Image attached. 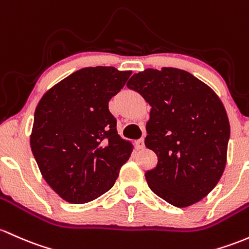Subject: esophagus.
I'll return each instance as SVG.
<instances>
[{
  "label": "esophagus",
  "mask_w": 249,
  "mask_h": 249,
  "mask_svg": "<svg viewBox=\"0 0 249 249\" xmlns=\"http://www.w3.org/2000/svg\"><path fill=\"white\" fill-rule=\"evenodd\" d=\"M136 145H137V149H139V150H142V149H144V139H138L137 142H136Z\"/></svg>",
  "instance_id": "obj_1"
}]
</instances>
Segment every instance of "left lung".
<instances>
[{
  "mask_svg": "<svg viewBox=\"0 0 249 249\" xmlns=\"http://www.w3.org/2000/svg\"><path fill=\"white\" fill-rule=\"evenodd\" d=\"M126 86L151 106L145 146L158 162L145 173L149 188L178 208L201 201L226 166L231 126L220 98L196 76L173 67L147 68Z\"/></svg>",
  "mask_w": 249,
  "mask_h": 249,
  "instance_id": "obj_1",
  "label": "left lung"
}]
</instances>
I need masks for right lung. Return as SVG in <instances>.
I'll use <instances>...</instances> for the list:
<instances>
[{"label": "right lung", "mask_w": 249, "mask_h": 249, "mask_svg": "<svg viewBox=\"0 0 249 249\" xmlns=\"http://www.w3.org/2000/svg\"><path fill=\"white\" fill-rule=\"evenodd\" d=\"M131 71L86 67L48 89L37 104L31 147L45 181L61 198L81 204L113 187L132 144L117 132L108 102Z\"/></svg>", "instance_id": "1"}]
</instances>
